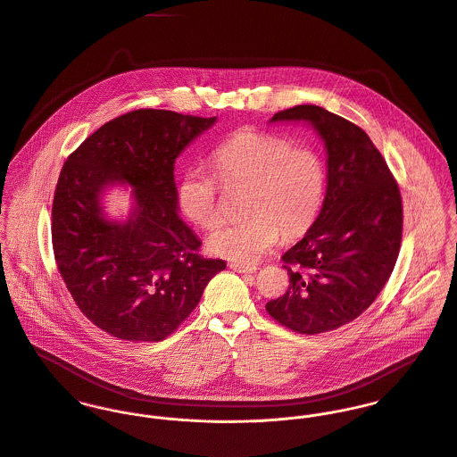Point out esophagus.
<instances>
[{
    "instance_id": "34e87169",
    "label": "esophagus",
    "mask_w": 457,
    "mask_h": 457,
    "mask_svg": "<svg viewBox=\"0 0 457 457\" xmlns=\"http://www.w3.org/2000/svg\"><path fill=\"white\" fill-rule=\"evenodd\" d=\"M229 269L238 274H254L258 270V267L254 265H238V263H229Z\"/></svg>"
}]
</instances>
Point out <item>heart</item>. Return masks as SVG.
Returning <instances> with one entry per match:
<instances>
[{
  "instance_id": "heart-1",
  "label": "heart",
  "mask_w": 457,
  "mask_h": 457,
  "mask_svg": "<svg viewBox=\"0 0 457 457\" xmlns=\"http://www.w3.org/2000/svg\"><path fill=\"white\" fill-rule=\"evenodd\" d=\"M215 177L192 168L179 185L183 215L201 229L222 220L220 185L247 188V219L226 224L206 240L210 254L238 265H253L286 238L302 237L314 224L323 199L327 173L321 155L311 146H293L272 132L245 129L212 154Z\"/></svg>"
}]
</instances>
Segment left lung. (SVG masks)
<instances>
[{"label":"left lung","mask_w":457,"mask_h":457,"mask_svg":"<svg viewBox=\"0 0 457 457\" xmlns=\"http://www.w3.org/2000/svg\"><path fill=\"white\" fill-rule=\"evenodd\" d=\"M309 121L328 154L321 212L284 256L287 291L267 303L277 323L323 334L357 320L392 274L403 237L399 185L364 130L320 107L295 105L272 121Z\"/></svg>","instance_id":"1"}]
</instances>
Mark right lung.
Returning a JSON list of instances; mask_svg holds the SVG:
<instances>
[{"mask_svg": "<svg viewBox=\"0 0 457 457\" xmlns=\"http://www.w3.org/2000/svg\"><path fill=\"white\" fill-rule=\"evenodd\" d=\"M213 118L136 109L95 130L65 161L53 199L51 237L58 270L95 327L130 343L171 336L226 262L203 258L179 217L175 161ZM135 187L123 225L107 221L99 194Z\"/></svg>", "mask_w": 457, "mask_h": 457, "instance_id": "obj_1", "label": "right lung"}]
</instances>
